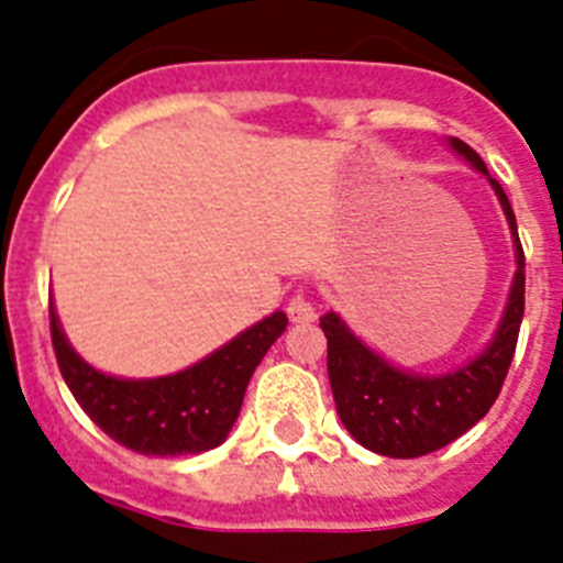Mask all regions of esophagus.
<instances>
[{"label":"esophagus","instance_id":"1","mask_svg":"<svg viewBox=\"0 0 563 563\" xmlns=\"http://www.w3.org/2000/svg\"><path fill=\"white\" fill-rule=\"evenodd\" d=\"M287 316H290L292 324H310V321H316V305H312L305 292H298V296L290 298V305H287Z\"/></svg>","mask_w":563,"mask_h":563}]
</instances>
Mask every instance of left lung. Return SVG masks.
Masks as SVG:
<instances>
[{
  "label": "left lung",
  "mask_w": 563,
  "mask_h": 563,
  "mask_svg": "<svg viewBox=\"0 0 563 563\" xmlns=\"http://www.w3.org/2000/svg\"><path fill=\"white\" fill-rule=\"evenodd\" d=\"M449 143L476 172L485 174L499 197L510 236H514V285H510L507 307L490 343L454 372L417 375V372L391 366L386 357L369 350L343 324L341 316L335 312L321 316V330L327 335V372H330L338 417L363 449L380 456H395V460H415V456L440 451L467 429H474L487 415L510 369L521 316H525V251H521L510 200L474 148L460 137H451Z\"/></svg>",
  "instance_id": "8db88e82"
}]
</instances>
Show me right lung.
I'll return each mask as SVG.
<instances>
[{"instance_id":"obj_1","label":"right lung","mask_w":563,"mask_h":563,"mask_svg":"<svg viewBox=\"0 0 563 563\" xmlns=\"http://www.w3.org/2000/svg\"><path fill=\"white\" fill-rule=\"evenodd\" d=\"M285 330L287 316L276 310L188 369L129 380L89 366L69 346L49 301L53 350L73 397L103 434L146 456L202 454L225 442L251 375Z\"/></svg>"}]
</instances>
